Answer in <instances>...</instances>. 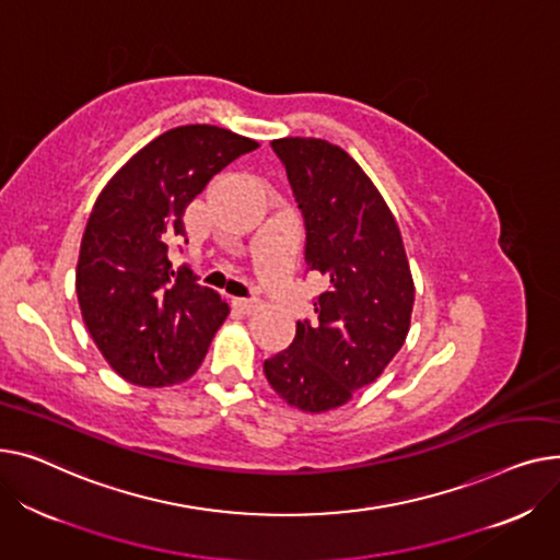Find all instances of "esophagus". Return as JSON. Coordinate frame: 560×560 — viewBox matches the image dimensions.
I'll return each mask as SVG.
<instances>
[{
	"label": "esophagus",
	"instance_id": "obj_1",
	"mask_svg": "<svg viewBox=\"0 0 560 560\" xmlns=\"http://www.w3.org/2000/svg\"><path fill=\"white\" fill-rule=\"evenodd\" d=\"M233 305H235V310H240L242 314H255V312L261 310V303L255 301V299H235Z\"/></svg>",
	"mask_w": 560,
	"mask_h": 560
}]
</instances>
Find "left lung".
<instances>
[{
  "instance_id": "left-lung-1",
  "label": "left lung",
  "mask_w": 560,
  "mask_h": 560,
  "mask_svg": "<svg viewBox=\"0 0 560 560\" xmlns=\"http://www.w3.org/2000/svg\"><path fill=\"white\" fill-rule=\"evenodd\" d=\"M305 217V261L327 278L293 343L265 361L271 388L305 413L343 407L373 384L402 348L413 278L400 228L364 170L318 138L271 142Z\"/></svg>"
}]
</instances>
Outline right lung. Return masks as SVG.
Instances as JSON below:
<instances>
[{
  "mask_svg": "<svg viewBox=\"0 0 560 560\" xmlns=\"http://www.w3.org/2000/svg\"><path fill=\"white\" fill-rule=\"evenodd\" d=\"M257 147L228 128L178 126L98 194L81 240L77 295L92 341L126 382L172 386L203 364L230 307L187 267H172L170 246L185 237V210L212 176Z\"/></svg>",
  "mask_w": 560,
  "mask_h": 560,
  "instance_id": "add662e5",
  "label": "right lung"
}]
</instances>
